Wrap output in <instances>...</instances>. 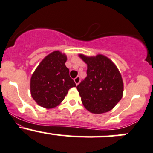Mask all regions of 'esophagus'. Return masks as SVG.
Listing matches in <instances>:
<instances>
[{
  "label": "esophagus",
  "instance_id": "obj_1",
  "mask_svg": "<svg viewBox=\"0 0 153 153\" xmlns=\"http://www.w3.org/2000/svg\"><path fill=\"white\" fill-rule=\"evenodd\" d=\"M80 81H81V77H80V76H77L76 78L74 79V81H75V84H76V85H78V83H80Z\"/></svg>",
  "mask_w": 153,
  "mask_h": 153
}]
</instances>
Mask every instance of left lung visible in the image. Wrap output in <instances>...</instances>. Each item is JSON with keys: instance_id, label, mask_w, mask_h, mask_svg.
<instances>
[{"instance_id": "obj_1", "label": "left lung", "mask_w": 153, "mask_h": 153, "mask_svg": "<svg viewBox=\"0 0 153 153\" xmlns=\"http://www.w3.org/2000/svg\"><path fill=\"white\" fill-rule=\"evenodd\" d=\"M79 56L87 64V76L77 86L83 105L93 114L109 111L123 97L121 74L105 56Z\"/></svg>"}]
</instances>
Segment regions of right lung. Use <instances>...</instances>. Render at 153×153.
<instances>
[{
	"mask_svg": "<svg viewBox=\"0 0 153 153\" xmlns=\"http://www.w3.org/2000/svg\"><path fill=\"white\" fill-rule=\"evenodd\" d=\"M67 56L54 51L39 64L30 78V94L38 105L45 108L59 105L68 90L76 86L65 66Z\"/></svg>",
	"mask_w": 153,
	"mask_h": 153,
	"instance_id": "obj_1",
	"label": "right lung"
}]
</instances>
